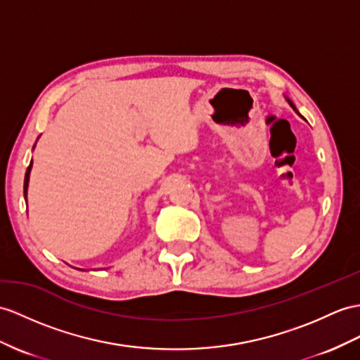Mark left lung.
Returning <instances> with one entry per match:
<instances>
[{
  "instance_id": "8db88e82",
  "label": "left lung",
  "mask_w": 360,
  "mask_h": 360,
  "mask_svg": "<svg viewBox=\"0 0 360 360\" xmlns=\"http://www.w3.org/2000/svg\"><path fill=\"white\" fill-rule=\"evenodd\" d=\"M285 99H287V98H285ZM287 102H288V103H290V107H292V108H293V110H295V111L297 112V110H296V107H295V103H293V102H292L290 99H287ZM297 114H300V112H297Z\"/></svg>"
}]
</instances>
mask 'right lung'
I'll return each mask as SVG.
<instances>
[{"instance_id":"right-lung-1","label":"right lung","mask_w":360,"mask_h":360,"mask_svg":"<svg viewBox=\"0 0 360 360\" xmlns=\"http://www.w3.org/2000/svg\"><path fill=\"white\" fill-rule=\"evenodd\" d=\"M33 150H34V145H33ZM32 166H33V162H30L27 171H25V177H24V198H25V201H27V189H29V180H30ZM79 270H81V269H79Z\"/></svg>"}]
</instances>
